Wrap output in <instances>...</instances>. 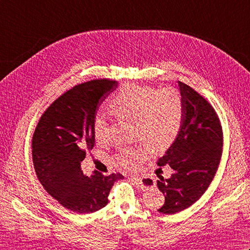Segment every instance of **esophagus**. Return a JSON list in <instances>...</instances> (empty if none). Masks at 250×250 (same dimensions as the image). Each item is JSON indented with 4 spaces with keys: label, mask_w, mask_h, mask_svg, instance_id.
<instances>
[{
    "label": "esophagus",
    "mask_w": 250,
    "mask_h": 250,
    "mask_svg": "<svg viewBox=\"0 0 250 250\" xmlns=\"http://www.w3.org/2000/svg\"><path fill=\"white\" fill-rule=\"evenodd\" d=\"M131 179H132V180H134V182L136 183V185H137V186H140V187H141L142 189L148 190V189H149V187H150V186H147V185H145L144 183H143V179H142V178L135 177V176H131Z\"/></svg>",
    "instance_id": "34e87169"
}]
</instances>
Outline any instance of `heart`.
<instances>
[{
  "mask_svg": "<svg viewBox=\"0 0 250 250\" xmlns=\"http://www.w3.org/2000/svg\"><path fill=\"white\" fill-rule=\"evenodd\" d=\"M109 107L119 119L134 122L136 140L149 145L153 151L167 150L176 140L184 117L182 95L174 88L158 90L153 87L128 83L122 86ZM95 140L104 142L107 134V122L102 115L93 124ZM149 148L140 145L122 150L116 162L125 168L134 167L147 157Z\"/></svg>",
  "mask_w": 250,
  "mask_h": 250,
  "instance_id": "1",
  "label": "heart"
}]
</instances>
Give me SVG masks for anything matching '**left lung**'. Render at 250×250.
Returning a JSON list of instances; mask_svg holds the SVG:
<instances>
[{"mask_svg": "<svg viewBox=\"0 0 250 250\" xmlns=\"http://www.w3.org/2000/svg\"><path fill=\"white\" fill-rule=\"evenodd\" d=\"M184 103V117L176 140L158 160L159 167L169 166L171 177L158 175V188L166 202L159 213L171 215L198 201L218 168L224 137L218 116L207 101L188 84L178 82Z\"/></svg>", "mask_w": 250, "mask_h": 250, "instance_id": "8db88e82", "label": "left lung"}]
</instances>
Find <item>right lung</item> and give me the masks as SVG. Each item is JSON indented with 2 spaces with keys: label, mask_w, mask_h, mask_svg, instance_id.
I'll list each match as a JSON object with an SVG mask.
<instances>
[{
  "label": "right lung",
  "mask_w": 250,
  "mask_h": 250,
  "mask_svg": "<svg viewBox=\"0 0 250 250\" xmlns=\"http://www.w3.org/2000/svg\"><path fill=\"white\" fill-rule=\"evenodd\" d=\"M118 83L94 79L73 87L41 117L32 139V157L44 189L65 208L94 213L108 203L107 196L121 174L83 175L81 163L94 146L93 124L100 105Z\"/></svg>",
  "instance_id": "1"
}]
</instances>
